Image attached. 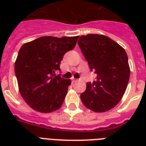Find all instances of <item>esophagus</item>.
Listing matches in <instances>:
<instances>
[{"instance_id":"34e87169","label":"esophagus","mask_w":146,"mask_h":146,"mask_svg":"<svg viewBox=\"0 0 146 146\" xmlns=\"http://www.w3.org/2000/svg\"><path fill=\"white\" fill-rule=\"evenodd\" d=\"M79 82V80H77V79H74V80H72V82L73 83H76V82Z\"/></svg>"}]
</instances>
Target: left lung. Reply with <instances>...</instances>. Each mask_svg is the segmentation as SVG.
<instances>
[{
  "mask_svg": "<svg viewBox=\"0 0 146 146\" xmlns=\"http://www.w3.org/2000/svg\"><path fill=\"white\" fill-rule=\"evenodd\" d=\"M78 44L96 80L87 82L80 95L85 106L95 112H105L119 103L127 89L129 70L128 57L122 47L105 35L80 36Z\"/></svg>",
  "mask_w": 146,
  "mask_h": 146,
  "instance_id": "left-lung-1",
  "label": "left lung"
}]
</instances>
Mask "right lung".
<instances>
[{"label": "right lung", "instance_id": "1", "mask_svg": "<svg viewBox=\"0 0 146 146\" xmlns=\"http://www.w3.org/2000/svg\"><path fill=\"white\" fill-rule=\"evenodd\" d=\"M79 36H44L23 44L15 62L19 92L35 111L50 113L61 107L70 80L56 76L64 55L75 48Z\"/></svg>", "mask_w": 146, "mask_h": 146}]
</instances>
